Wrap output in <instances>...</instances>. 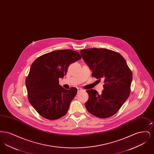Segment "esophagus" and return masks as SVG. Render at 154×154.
Segmentation results:
<instances>
[{
	"label": "esophagus",
	"instance_id": "1",
	"mask_svg": "<svg viewBox=\"0 0 154 154\" xmlns=\"http://www.w3.org/2000/svg\"><path fill=\"white\" fill-rule=\"evenodd\" d=\"M83 91V89H82V88H80V87L77 88V91H78V92H81V91Z\"/></svg>",
	"mask_w": 154,
	"mask_h": 154
}]
</instances>
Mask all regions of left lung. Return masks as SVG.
<instances>
[{
	"label": "left lung",
	"instance_id": "8db88e82",
	"mask_svg": "<svg viewBox=\"0 0 154 154\" xmlns=\"http://www.w3.org/2000/svg\"><path fill=\"white\" fill-rule=\"evenodd\" d=\"M82 58L92 70V76L104 79L103 90L99 94L88 89L85 107L93 116L107 118L117 113L131 92L132 71L124 57L117 52L105 48L81 50Z\"/></svg>",
	"mask_w": 154,
	"mask_h": 154
}]
</instances>
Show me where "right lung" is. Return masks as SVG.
I'll return each instance as SVG.
<instances>
[{
    "mask_svg": "<svg viewBox=\"0 0 154 154\" xmlns=\"http://www.w3.org/2000/svg\"><path fill=\"white\" fill-rule=\"evenodd\" d=\"M81 58L78 52L57 50L39 57L32 64L25 84L29 102L43 117L55 120L63 117L77 92L59 84L70 64Z\"/></svg>",
    "mask_w": 154,
    "mask_h": 154,
    "instance_id": "1",
    "label": "right lung"
}]
</instances>
